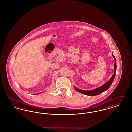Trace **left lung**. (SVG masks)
Returning a JSON list of instances; mask_svg holds the SVG:
<instances>
[{
  "mask_svg": "<svg viewBox=\"0 0 132 132\" xmlns=\"http://www.w3.org/2000/svg\"><path fill=\"white\" fill-rule=\"evenodd\" d=\"M114 59V61H115V63L114 65V73L113 74V76L111 77V78L110 79L109 81L106 82V83H105L104 85H103L102 86H101L99 88H96L92 90H81L80 89H78L77 88H75V89L76 90H77V92L82 93V94H85L87 95L88 96H94V95H97L98 94H101L102 93H103V92L107 90L110 87V86L111 85L113 80L115 78V77L116 75V68H117V66H116V59L115 57L114 56L113 54H112Z\"/></svg>",
  "mask_w": 132,
  "mask_h": 132,
  "instance_id": "obj_1",
  "label": "left lung"
}]
</instances>
